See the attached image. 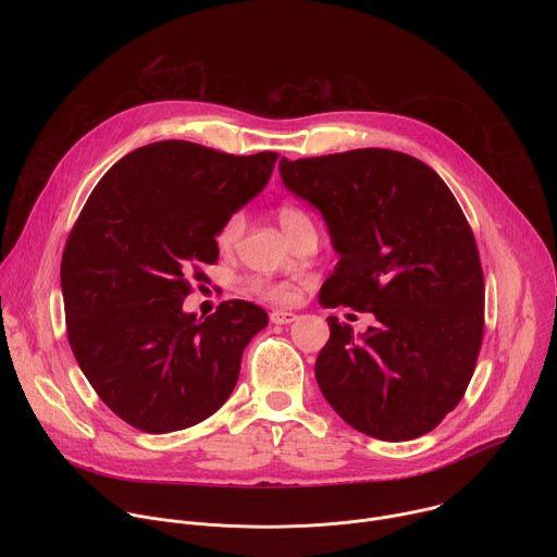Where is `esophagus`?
<instances>
[{"label":"esophagus","instance_id":"obj_1","mask_svg":"<svg viewBox=\"0 0 557 557\" xmlns=\"http://www.w3.org/2000/svg\"><path fill=\"white\" fill-rule=\"evenodd\" d=\"M297 320L295 312H288V310H273L271 312V324L275 326H284V324H293Z\"/></svg>","mask_w":557,"mask_h":557}]
</instances>
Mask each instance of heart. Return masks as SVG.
<instances>
[{
	"instance_id": "1",
	"label": "heart",
	"mask_w": 557,
	"mask_h": 557,
	"mask_svg": "<svg viewBox=\"0 0 557 557\" xmlns=\"http://www.w3.org/2000/svg\"><path fill=\"white\" fill-rule=\"evenodd\" d=\"M277 220L282 224V228L286 231V235L290 237V243L297 240V237L306 231H312V222L310 218L295 205H282L277 209ZM245 228V215L243 213H231L218 228L215 233V243L220 249H231L237 237H240ZM258 288L262 290V295H267L269 299L273 301H290L293 299V290L288 286H280V284H267V282H260Z\"/></svg>"
}]
</instances>
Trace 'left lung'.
I'll return each instance as SVG.
<instances>
[{
	"instance_id": "1",
	"label": "left lung",
	"mask_w": 557,
	"mask_h": 557,
	"mask_svg": "<svg viewBox=\"0 0 557 557\" xmlns=\"http://www.w3.org/2000/svg\"><path fill=\"white\" fill-rule=\"evenodd\" d=\"M280 176L339 256L320 304L376 320L355 337L329 317L314 361L326 401L372 438L428 434L462 399L483 342V269L456 198L425 163L376 147L282 158Z\"/></svg>"
}]
</instances>
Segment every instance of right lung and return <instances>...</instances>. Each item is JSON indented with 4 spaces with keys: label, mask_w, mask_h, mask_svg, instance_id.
I'll list each match as a JSON object with an SVG mask.
<instances>
[{
    "label": "right lung",
    "mask_w": 557,
    "mask_h": 557,
    "mask_svg": "<svg viewBox=\"0 0 557 557\" xmlns=\"http://www.w3.org/2000/svg\"><path fill=\"white\" fill-rule=\"evenodd\" d=\"M275 161V151L158 140L123 156L78 215L61 260L70 348L101 401L136 430L165 434L211 417L267 329L269 314L245 299L207 320L183 301L191 269L218 260L220 224L267 187Z\"/></svg>",
    "instance_id": "1"
}]
</instances>
